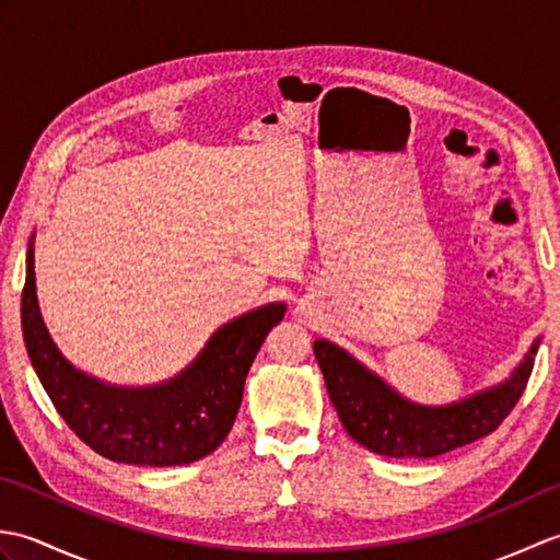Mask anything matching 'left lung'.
I'll return each instance as SVG.
<instances>
[{"instance_id": "left-lung-1", "label": "left lung", "mask_w": 560, "mask_h": 560, "mask_svg": "<svg viewBox=\"0 0 560 560\" xmlns=\"http://www.w3.org/2000/svg\"><path fill=\"white\" fill-rule=\"evenodd\" d=\"M541 337L532 341L503 383L440 407L416 404L329 339H315L313 351L325 375L329 399L341 425L365 450L385 457H438L493 433L513 411L532 375Z\"/></svg>"}]
</instances>
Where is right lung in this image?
<instances>
[{
    "mask_svg": "<svg viewBox=\"0 0 560 560\" xmlns=\"http://www.w3.org/2000/svg\"><path fill=\"white\" fill-rule=\"evenodd\" d=\"M33 241L26 253L21 327L31 363L55 409L83 443L113 462L175 467L211 455L241 409L249 365L287 305L267 303L221 325L197 359L159 385H113L79 371L57 349L35 295Z\"/></svg>",
    "mask_w": 560,
    "mask_h": 560,
    "instance_id": "obj_1",
    "label": "right lung"
}]
</instances>
